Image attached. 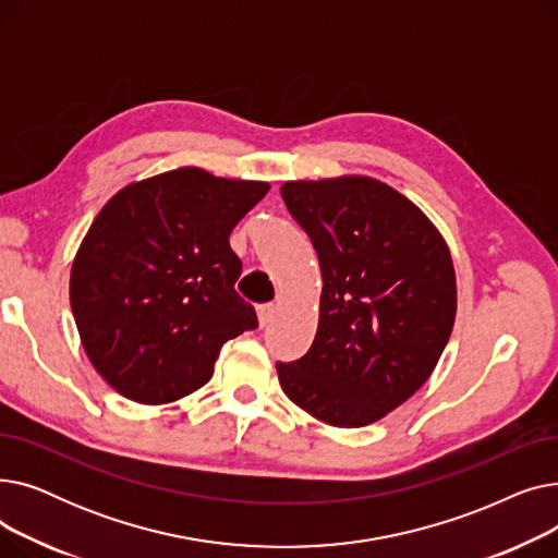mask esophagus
I'll return each instance as SVG.
<instances>
[{
	"instance_id": "34e87169",
	"label": "esophagus",
	"mask_w": 558,
	"mask_h": 558,
	"mask_svg": "<svg viewBox=\"0 0 558 558\" xmlns=\"http://www.w3.org/2000/svg\"><path fill=\"white\" fill-rule=\"evenodd\" d=\"M276 316V305L274 303H264L257 305V320H259V328H267Z\"/></svg>"
}]
</instances>
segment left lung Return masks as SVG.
I'll use <instances>...</instances> for the list:
<instances>
[{
  "label": "left lung",
  "mask_w": 558,
  "mask_h": 558,
  "mask_svg": "<svg viewBox=\"0 0 558 558\" xmlns=\"http://www.w3.org/2000/svg\"><path fill=\"white\" fill-rule=\"evenodd\" d=\"M280 194L324 278L316 337L276 364L280 387L328 425H371L427 383L450 339V248L418 205L368 175L289 181Z\"/></svg>",
  "instance_id": "obj_1"
}]
</instances>
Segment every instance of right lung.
Returning a JSON list of instances; mask_svg holds the SVG:
<instances>
[{
  "instance_id": "add662e5",
  "label": "right lung",
  "mask_w": 558,
  "mask_h": 558,
  "mask_svg": "<svg viewBox=\"0 0 558 558\" xmlns=\"http://www.w3.org/2000/svg\"><path fill=\"white\" fill-rule=\"evenodd\" d=\"M269 187L181 167L104 205L76 251L70 303L87 360L117 393L181 400L213 377L228 339L257 328L228 238Z\"/></svg>"
}]
</instances>
